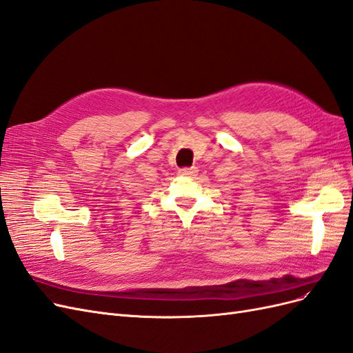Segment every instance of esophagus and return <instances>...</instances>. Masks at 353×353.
<instances>
[{
    "label": "esophagus",
    "instance_id": "obj_1",
    "mask_svg": "<svg viewBox=\"0 0 353 353\" xmlns=\"http://www.w3.org/2000/svg\"><path fill=\"white\" fill-rule=\"evenodd\" d=\"M197 172H199V169L196 166L179 169V175H183V176H196Z\"/></svg>",
    "mask_w": 353,
    "mask_h": 353
}]
</instances>
